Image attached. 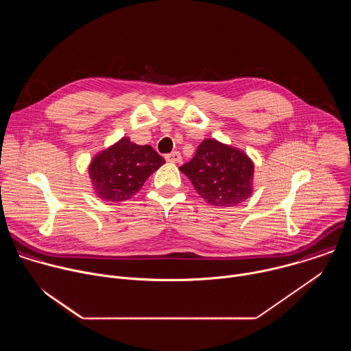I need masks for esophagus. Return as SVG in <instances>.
<instances>
[{"instance_id": "esophagus-1", "label": "esophagus", "mask_w": 351, "mask_h": 351, "mask_svg": "<svg viewBox=\"0 0 351 351\" xmlns=\"http://www.w3.org/2000/svg\"><path fill=\"white\" fill-rule=\"evenodd\" d=\"M165 158H167L168 162H173V164L182 162V156H180L179 152H173V153H171V154H167Z\"/></svg>"}]
</instances>
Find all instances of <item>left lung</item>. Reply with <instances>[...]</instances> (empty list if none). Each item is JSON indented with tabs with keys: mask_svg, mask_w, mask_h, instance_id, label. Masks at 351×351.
<instances>
[{
	"mask_svg": "<svg viewBox=\"0 0 351 351\" xmlns=\"http://www.w3.org/2000/svg\"><path fill=\"white\" fill-rule=\"evenodd\" d=\"M210 206L234 207L253 193L254 164L240 149L206 138L179 168Z\"/></svg>",
	"mask_w": 351,
	"mask_h": 351,
	"instance_id": "left-lung-1",
	"label": "left lung"
}]
</instances>
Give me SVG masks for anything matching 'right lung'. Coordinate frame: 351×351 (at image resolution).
I'll list each match as a JSON object with an SVG mask.
<instances>
[{"mask_svg":"<svg viewBox=\"0 0 351 351\" xmlns=\"http://www.w3.org/2000/svg\"><path fill=\"white\" fill-rule=\"evenodd\" d=\"M162 164L165 160L152 145H138L122 137L93 158L88 175L99 198L119 203L132 198Z\"/></svg>","mask_w":351,"mask_h":351,"instance_id":"add662e5","label":"right lung"}]
</instances>
